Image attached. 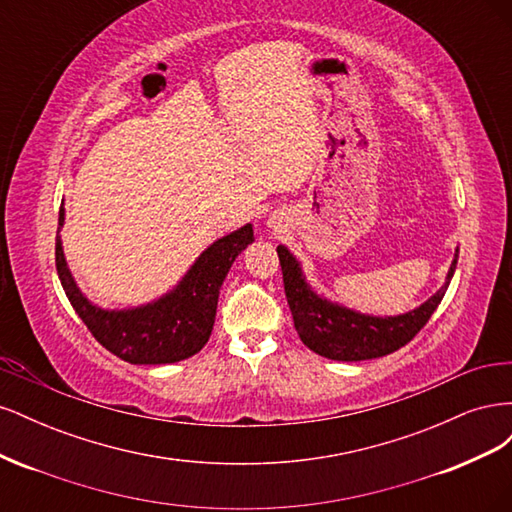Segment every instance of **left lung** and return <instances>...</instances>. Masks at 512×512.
Instances as JSON below:
<instances>
[{
  "label": "left lung",
  "mask_w": 512,
  "mask_h": 512,
  "mask_svg": "<svg viewBox=\"0 0 512 512\" xmlns=\"http://www.w3.org/2000/svg\"><path fill=\"white\" fill-rule=\"evenodd\" d=\"M277 256H280L284 290L292 312L294 329H297L301 342L309 350L333 361H365L399 350L425 327L431 314L440 305L448 284H451L459 250L444 286L429 301L416 307L414 312L393 318L356 314L352 309L320 299L307 286L299 262L292 258L284 245L277 247Z\"/></svg>",
  "instance_id": "1"
}]
</instances>
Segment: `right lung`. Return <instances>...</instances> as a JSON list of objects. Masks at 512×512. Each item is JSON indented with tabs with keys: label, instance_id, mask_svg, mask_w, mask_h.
<instances>
[{
	"label": "right lung",
	"instance_id": "1",
	"mask_svg": "<svg viewBox=\"0 0 512 512\" xmlns=\"http://www.w3.org/2000/svg\"><path fill=\"white\" fill-rule=\"evenodd\" d=\"M64 207L59 209V226ZM254 241L252 224L215 241L198 256L181 284L156 303L123 312L91 305L68 271L61 239L55 243V265L66 297L89 333L119 359L134 365L177 363L203 350L213 331L220 286L235 258Z\"/></svg>",
	"mask_w": 512,
	"mask_h": 512
}]
</instances>
